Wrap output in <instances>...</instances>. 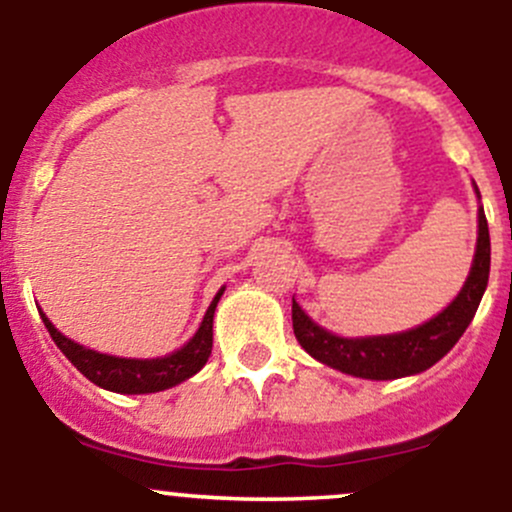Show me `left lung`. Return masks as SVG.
<instances>
[{
	"label": "left lung",
	"instance_id": "8db88e82",
	"mask_svg": "<svg viewBox=\"0 0 512 512\" xmlns=\"http://www.w3.org/2000/svg\"><path fill=\"white\" fill-rule=\"evenodd\" d=\"M478 192V187H475ZM480 197V192H478ZM490 277V232L483 207L478 210V245H475L473 267L463 290L453 302L433 320L395 332V335L375 337H340L327 332L305 315L292 297V330L297 342L322 365H330L345 375L365 377V380H395V377L418 375L433 367L440 357L453 350L455 342L468 330L470 320L478 312L483 292Z\"/></svg>",
	"mask_w": 512,
	"mask_h": 512
}]
</instances>
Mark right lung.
Instances as JSON below:
<instances>
[{
	"label": "right lung",
	"mask_w": 512,
	"mask_h": 512,
	"mask_svg": "<svg viewBox=\"0 0 512 512\" xmlns=\"http://www.w3.org/2000/svg\"><path fill=\"white\" fill-rule=\"evenodd\" d=\"M222 287L215 295V300L207 307L205 317H202L200 330L192 335V340L187 345H182L180 350L170 352L165 357H152V360H137V357H117V355H104V352L89 350V347L79 345V342L69 340L67 335L57 330V327L49 322V317L39 310L42 315L44 327L52 335L54 345L67 355V360L82 372L87 380H92L94 385L104 390H112V393H124V395H145V393H160V390L175 388L180 382H185L187 377H192L195 372H200L205 367L207 357L212 352V317H215V307L220 302Z\"/></svg>",
	"instance_id": "obj_1"
}]
</instances>
